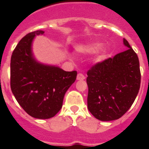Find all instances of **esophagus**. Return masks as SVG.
Returning <instances> with one entry per match:
<instances>
[{
  "mask_svg": "<svg viewBox=\"0 0 149 149\" xmlns=\"http://www.w3.org/2000/svg\"><path fill=\"white\" fill-rule=\"evenodd\" d=\"M85 78H86V77L82 73H79L77 76V80H78V81H82V80H84Z\"/></svg>",
  "mask_w": 149,
  "mask_h": 149,
  "instance_id": "esophagus-1",
  "label": "esophagus"
}]
</instances>
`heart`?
Instances as JSON below:
<instances>
[{
	"label": "heart",
	"instance_id": "b5f03b06",
	"mask_svg": "<svg viewBox=\"0 0 149 149\" xmlns=\"http://www.w3.org/2000/svg\"><path fill=\"white\" fill-rule=\"evenodd\" d=\"M100 45L98 43H91V44L84 45L80 46L77 48L78 52L84 54H93L98 51L100 48ZM107 51L105 49H102L98 54V58L104 59L106 56Z\"/></svg>",
	"mask_w": 149,
	"mask_h": 149
}]
</instances>
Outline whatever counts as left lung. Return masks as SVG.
Here are the masks:
<instances>
[{"instance_id":"left-lung-1","label":"left lung","mask_w":149,"mask_h":149,"mask_svg":"<svg viewBox=\"0 0 149 149\" xmlns=\"http://www.w3.org/2000/svg\"><path fill=\"white\" fill-rule=\"evenodd\" d=\"M123 42L126 51L95 63L87 72L88 110L101 121L121 118L139 93V58L125 38Z\"/></svg>"}]
</instances>
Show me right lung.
Listing matches in <instances>:
<instances>
[{"label":"right lung","mask_w":149,"mask_h":149,"mask_svg":"<svg viewBox=\"0 0 149 149\" xmlns=\"http://www.w3.org/2000/svg\"><path fill=\"white\" fill-rule=\"evenodd\" d=\"M42 30L29 33L18 43L10 63V86L18 103L30 116L45 119L54 116L63 106L66 91L76 80L77 72H65L36 62L31 44Z\"/></svg>","instance_id":"add662e5"}]
</instances>
